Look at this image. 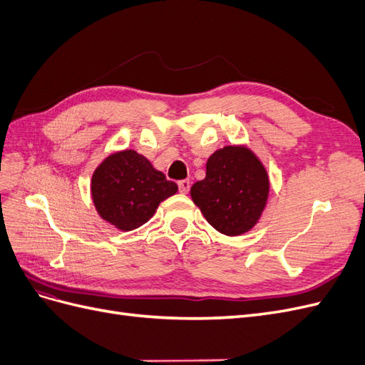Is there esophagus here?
I'll list each match as a JSON object with an SVG mask.
<instances>
[{
  "instance_id": "esophagus-1",
  "label": "esophagus",
  "mask_w": 365,
  "mask_h": 365,
  "mask_svg": "<svg viewBox=\"0 0 365 365\" xmlns=\"http://www.w3.org/2000/svg\"><path fill=\"white\" fill-rule=\"evenodd\" d=\"M178 187H180V192L181 193H189L190 190V181L189 180H182L178 182Z\"/></svg>"
}]
</instances>
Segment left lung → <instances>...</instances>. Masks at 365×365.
Here are the masks:
<instances>
[{
  "instance_id": "obj_1",
  "label": "left lung",
  "mask_w": 365,
  "mask_h": 365,
  "mask_svg": "<svg viewBox=\"0 0 365 365\" xmlns=\"http://www.w3.org/2000/svg\"><path fill=\"white\" fill-rule=\"evenodd\" d=\"M190 196L219 233L240 236L262 217L268 204L269 176L248 146H224L210 155L205 178L192 185Z\"/></svg>"
}]
</instances>
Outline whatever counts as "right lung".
I'll return each mask as SVG.
<instances>
[{
	"label": "right lung",
	"mask_w": 365,
	"mask_h": 365,
	"mask_svg": "<svg viewBox=\"0 0 365 365\" xmlns=\"http://www.w3.org/2000/svg\"><path fill=\"white\" fill-rule=\"evenodd\" d=\"M176 192L178 185L132 149L108 155L91 178V197L98 216L121 231L145 225L158 205Z\"/></svg>",
	"instance_id": "1"
}]
</instances>
